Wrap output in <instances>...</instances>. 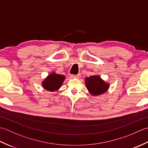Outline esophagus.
<instances>
[{"label":"esophagus","instance_id":"1","mask_svg":"<svg viewBox=\"0 0 148 148\" xmlns=\"http://www.w3.org/2000/svg\"><path fill=\"white\" fill-rule=\"evenodd\" d=\"M72 78H79L81 77L80 74H77V75H72L71 76Z\"/></svg>","mask_w":148,"mask_h":148}]
</instances>
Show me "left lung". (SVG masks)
<instances>
[{"instance_id": "left-lung-1", "label": "left lung", "mask_w": 148, "mask_h": 148, "mask_svg": "<svg viewBox=\"0 0 148 148\" xmlns=\"http://www.w3.org/2000/svg\"><path fill=\"white\" fill-rule=\"evenodd\" d=\"M85 84L89 93L93 96L102 95L109 88V84L105 82L98 75L85 78Z\"/></svg>"}]
</instances>
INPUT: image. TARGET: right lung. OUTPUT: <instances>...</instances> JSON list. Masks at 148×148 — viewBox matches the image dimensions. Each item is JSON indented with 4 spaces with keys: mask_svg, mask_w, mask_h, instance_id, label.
<instances>
[{
    "mask_svg": "<svg viewBox=\"0 0 148 148\" xmlns=\"http://www.w3.org/2000/svg\"><path fill=\"white\" fill-rule=\"evenodd\" d=\"M65 79V77L64 75L56 74L55 72H53L42 81V86L46 90L54 92L58 90L62 86Z\"/></svg>",
    "mask_w": 148,
    "mask_h": 148,
    "instance_id": "obj_1",
    "label": "right lung"
}]
</instances>
